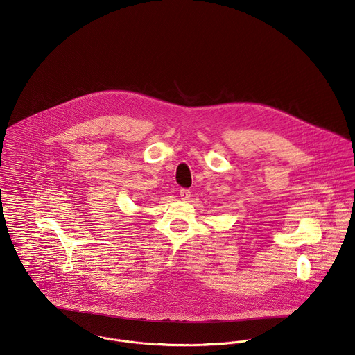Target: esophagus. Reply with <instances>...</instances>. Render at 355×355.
I'll use <instances>...</instances> for the list:
<instances>
[{
	"label": "esophagus",
	"instance_id": "34e87169",
	"mask_svg": "<svg viewBox=\"0 0 355 355\" xmlns=\"http://www.w3.org/2000/svg\"><path fill=\"white\" fill-rule=\"evenodd\" d=\"M190 193H191V191H190L189 189H181V190H180V197H181V200L187 201V200L190 198V196H191Z\"/></svg>",
	"mask_w": 355,
	"mask_h": 355
}]
</instances>
